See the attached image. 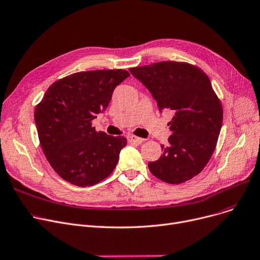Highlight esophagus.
I'll list each match as a JSON object with an SVG mask.
<instances>
[{
  "label": "esophagus",
  "mask_w": 260,
  "mask_h": 260,
  "mask_svg": "<svg viewBox=\"0 0 260 260\" xmlns=\"http://www.w3.org/2000/svg\"><path fill=\"white\" fill-rule=\"evenodd\" d=\"M128 141L130 143H135V144H142L145 142L144 139H141V137H137L135 135H129L128 136Z\"/></svg>",
  "instance_id": "34e87169"
}]
</instances>
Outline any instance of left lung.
I'll use <instances>...</instances> for the list:
<instances>
[{"label":"left lung","instance_id":"obj_1","mask_svg":"<svg viewBox=\"0 0 260 260\" xmlns=\"http://www.w3.org/2000/svg\"><path fill=\"white\" fill-rule=\"evenodd\" d=\"M150 91L159 111L170 109L171 135L160 145L150 172L168 184H181L200 174L215 150L222 124V105L208 75L185 62L153 63L129 69Z\"/></svg>","mask_w":260,"mask_h":260}]
</instances>
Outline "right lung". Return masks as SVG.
<instances>
[{
  "label": "right lung",
  "mask_w": 260,
  "mask_h": 260,
  "mask_svg": "<svg viewBox=\"0 0 260 260\" xmlns=\"http://www.w3.org/2000/svg\"><path fill=\"white\" fill-rule=\"evenodd\" d=\"M129 75L123 69L76 72L54 82L37 105L35 121L44 154L70 184L93 186L116 167L126 137L96 132L92 120Z\"/></svg>",
  "instance_id": "obj_1"
}]
</instances>
